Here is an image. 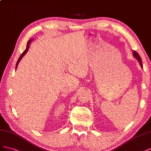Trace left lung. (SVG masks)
Instances as JSON below:
<instances>
[{"mask_svg": "<svg viewBox=\"0 0 151 151\" xmlns=\"http://www.w3.org/2000/svg\"><path fill=\"white\" fill-rule=\"evenodd\" d=\"M133 55H134V57L135 58H136L137 59H138V61H139V63H140V66H141V67L142 68H143V66H142V59H141V58L140 57V55H139V54H138L136 51H135V50H133Z\"/></svg>", "mask_w": 151, "mask_h": 151, "instance_id": "1", "label": "left lung"}]
</instances>
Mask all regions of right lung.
<instances>
[{"label":"right lung","instance_id":"right-lung-1","mask_svg":"<svg viewBox=\"0 0 151 151\" xmlns=\"http://www.w3.org/2000/svg\"><path fill=\"white\" fill-rule=\"evenodd\" d=\"M32 42V40H29L28 41V44H27V48H26V50L23 52L22 53V54H21V55H20V57H19V58L18 59V61H17V63H16V68H17V67H18V64H19V62L20 61V60L22 59V58L23 57V55L27 52V51H28V48H29V44H30V42Z\"/></svg>","mask_w":151,"mask_h":151}]
</instances>
